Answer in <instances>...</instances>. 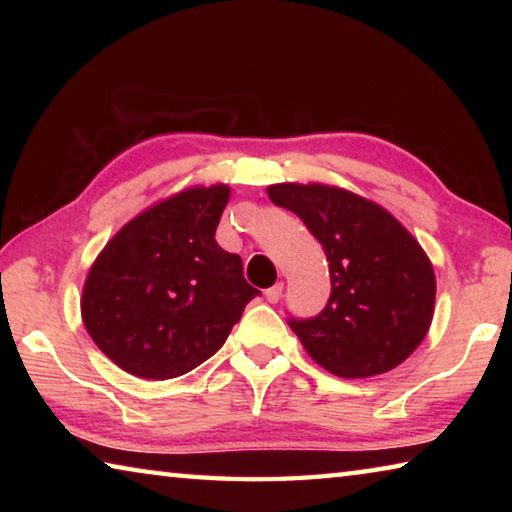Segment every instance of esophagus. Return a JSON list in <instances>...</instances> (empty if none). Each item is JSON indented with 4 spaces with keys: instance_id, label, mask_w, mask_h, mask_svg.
I'll list each match as a JSON object with an SVG mask.
<instances>
[{
    "instance_id": "obj_1",
    "label": "esophagus",
    "mask_w": 512,
    "mask_h": 512,
    "mask_svg": "<svg viewBox=\"0 0 512 512\" xmlns=\"http://www.w3.org/2000/svg\"><path fill=\"white\" fill-rule=\"evenodd\" d=\"M282 291H284V284L282 282H277V284H273L271 289H266V300L271 302V305H275L277 300L282 298Z\"/></svg>"
}]
</instances>
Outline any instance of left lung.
<instances>
[{"label": "left lung", "instance_id": "obj_1", "mask_svg": "<svg viewBox=\"0 0 512 512\" xmlns=\"http://www.w3.org/2000/svg\"><path fill=\"white\" fill-rule=\"evenodd\" d=\"M268 198L323 246L332 293L314 318H289L309 357L343 379L393 370L429 332L436 275L422 246L384 207L327 185L282 183Z\"/></svg>", "mask_w": 512, "mask_h": 512}]
</instances>
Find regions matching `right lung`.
Wrapping results in <instances>:
<instances>
[{"mask_svg": "<svg viewBox=\"0 0 512 512\" xmlns=\"http://www.w3.org/2000/svg\"><path fill=\"white\" fill-rule=\"evenodd\" d=\"M230 187H192L128 221L92 264L83 325L99 350L142 379L207 361L257 296L241 257L216 244Z\"/></svg>", "mask_w": 512, "mask_h": 512, "instance_id": "obj_1", "label": "right lung"}]
</instances>
